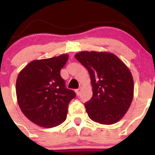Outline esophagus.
<instances>
[{"instance_id": "1", "label": "esophagus", "mask_w": 155, "mask_h": 155, "mask_svg": "<svg viewBox=\"0 0 155 155\" xmlns=\"http://www.w3.org/2000/svg\"><path fill=\"white\" fill-rule=\"evenodd\" d=\"M81 88H79V89H76V90H75V92L76 94V95L79 96L80 95V92H81Z\"/></svg>"}]
</instances>
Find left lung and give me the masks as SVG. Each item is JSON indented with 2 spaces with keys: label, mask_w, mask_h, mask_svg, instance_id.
<instances>
[{
  "label": "left lung",
  "mask_w": 155,
  "mask_h": 155,
  "mask_svg": "<svg viewBox=\"0 0 155 155\" xmlns=\"http://www.w3.org/2000/svg\"><path fill=\"white\" fill-rule=\"evenodd\" d=\"M75 58L87 69L91 79L92 97L84 104L89 117L100 124L116 123L133 98L130 71L118 57L106 51H80Z\"/></svg>",
  "instance_id": "8db88e82"
}]
</instances>
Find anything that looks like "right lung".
Listing matches in <instances>:
<instances>
[{"label":"right lung","mask_w":155,"mask_h":155,"mask_svg":"<svg viewBox=\"0 0 155 155\" xmlns=\"http://www.w3.org/2000/svg\"><path fill=\"white\" fill-rule=\"evenodd\" d=\"M68 60L63 54L31 61L19 72L16 94L21 111L30 121L46 128L56 127L66 120L70 101L76 97L65 88L60 70Z\"/></svg>","instance_id":"right-lung-1"}]
</instances>
